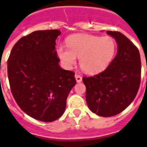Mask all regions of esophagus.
I'll list each match as a JSON object with an SVG mask.
<instances>
[{"label": "esophagus", "instance_id": "obj_1", "mask_svg": "<svg viewBox=\"0 0 147 147\" xmlns=\"http://www.w3.org/2000/svg\"><path fill=\"white\" fill-rule=\"evenodd\" d=\"M75 77H76V82L78 83L81 82L82 81V76H79V75H78V74H76V76H75Z\"/></svg>", "mask_w": 147, "mask_h": 147}]
</instances>
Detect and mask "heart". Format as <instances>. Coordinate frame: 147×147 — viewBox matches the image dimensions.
I'll list each match as a JSON object with an SVG mask.
<instances>
[{
	"label": "heart",
	"mask_w": 147,
	"mask_h": 147,
	"mask_svg": "<svg viewBox=\"0 0 147 147\" xmlns=\"http://www.w3.org/2000/svg\"><path fill=\"white\" fill-rule=\"evenodd\" d=\"M67 47L59 45L58 57L66 68H71L79 58V65L86 73L104 71L113 59L115 43L110 36L100 37L90 34H76L66 40Z\"/></svg>",
	"instance_id": "heart-1"
}]
</instances>
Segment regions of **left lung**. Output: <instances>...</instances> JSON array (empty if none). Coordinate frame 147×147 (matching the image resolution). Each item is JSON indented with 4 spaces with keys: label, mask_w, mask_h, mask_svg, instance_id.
I'll return each instance as SVG.
<instances>
[{
    "label": "left lung",
    "mask_w": 147,
    "mask_h": 147,
    "mask_svg": "<svg viewBox=\"0 0 147 147\" xmlns=\"http://www.w3.org/2000/svg\"><path fill=\"white\" fill-rule=\"evenodd\" d=\"M107 33L116 40V56L104 71L82 78L88 107L105 117L120 114L131 104L141 76L140 55L134 44L120 32L108 30Z\"/></svg>",
    "instance_id": "left-lung-1"
}]
</instances>
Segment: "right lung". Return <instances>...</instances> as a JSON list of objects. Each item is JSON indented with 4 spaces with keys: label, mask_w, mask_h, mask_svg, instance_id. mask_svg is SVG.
<instances>
[{
    "label": "right lung",
    "mask_w": 147,
    "mask_h": 147,
    "mask_svg": "<svg viewBox=\"0 0 147 147\" xmlns=\"http://www.w3.org/2000/svg\"><path fill=\"white\" fill-rule=\"evenodd\" d=\"M58 30L34 31L20 39L7 61L10 89L17 105L31 117L52 122L59 118L76 84L75 74L62 69L55 51Z\"/></svg>",
    "instance_id": "add662e5"
}]
</instances>
